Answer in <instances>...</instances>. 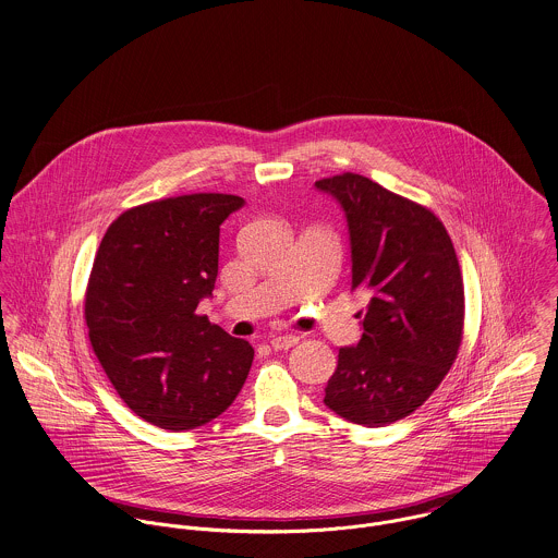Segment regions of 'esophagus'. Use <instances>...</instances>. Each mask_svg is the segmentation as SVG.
I'll return each instance as SVG.
<instances>
[{
    "label": "esophagus",
    "mask_w": 558,
    "mask_h": 558,
    "mask_svg": "<svg viewBox=\"0 0 558 558\" xmlns=\"http://www.w3.org/2000/svg\"><path fill=\"white\" fill-rule=\"evenodd\" d=\"M299 343V335H275L272 339H270V345L275 348V350H288V348H292V345H296Z\"/></svg>",
    "instance_id": "1"
}]
</instances>
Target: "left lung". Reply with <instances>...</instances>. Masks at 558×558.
Listing matches in <instances>:
<instances>
[{"mask_svg":"<svg viewBox=\"0 0 558 558\" xmlns=\"http://www.w3.org/2000/svg\"><path fill=\"white\" fill-rule=\"evenodd\" d=\"M316 186L343 206L352 288L372 294L363 337L339 350L324 403L352 423L389 425L423 405L458 359L464 337L460 262L429 208L352 171Z\"/></svg>","mask_w":558,"mask_h":558,"instance_id":"1","label":"left lung"}]
</instances>
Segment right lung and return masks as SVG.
I'll return each mask as SVG.
<instances>
[{"instance_id": "obj_1", "label": "right lung", "mask_w": 558, "mask_h": 558, "mask_svg": "<svg viewBox=\"0 0 558 558\" xmlns=\"http://www.w3.org/2000/svg\"><path fill=\"white\" fill-rule=\"evenodd\" d=\"M239 195L191 193L124 210L105 232L85 288L89 345L122 401L184 432L226 412L253 348L195 310L215 290L219 226Z\"/></svg>"}]
</instances>
